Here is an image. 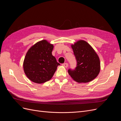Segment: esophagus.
Masks as SVG:
<instances>
[{
	"instance_id": "obj_1",
	"label": "esophagus",
	"mask_w": 121,
	"mask_h": 121,
	"mask_svg": "<svg viewBox=\"0 0 121 121\" xmlns=\"http://www.w3.org/2000/svg\"><path fill=\"white\" fill-rule=\"evenodd\" d=\"M62 65L65 68H67L68 67V63H64L62 64Z\"/></svg>"
}]
</instances>
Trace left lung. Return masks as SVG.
<instances>
[{"mask_svg":"<svg viewBox=\"0 0 121 121\" xmlns=\"http://www.w3.org/2000/svg\"><path fill=\"white\" fill-rule=\"evenodd\" d=\"M71 46L77 60V67L74 69H69V74L78 83L90 82L100 72V63L98 55L84 40H79Z\"/></svg>","mask_w":121,"mask_h":121,"instance_id":"left-lung-1","label":"left lung"}]
</instances>
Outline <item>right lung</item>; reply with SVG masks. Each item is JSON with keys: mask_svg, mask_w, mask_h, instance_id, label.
Returning <instances> with one entry per match:
<instances>
[{"mask_svg": "<svg viewBox=\"0 0 121 121\" xmlns=\"http://www.w3.org/2000/svg\"><path fill=\"white\" fill-rule=\"evenodd\" d=\"M53 48L52 44L43 40L28 50L23 68L26 75L32 82L41 84L49 81L53 77L60 65L52 55Z\"/></svg>", "mask_w": 121, "mask_h": 121, "instance_id": "1", "label": "right lung"}]
</instances>
